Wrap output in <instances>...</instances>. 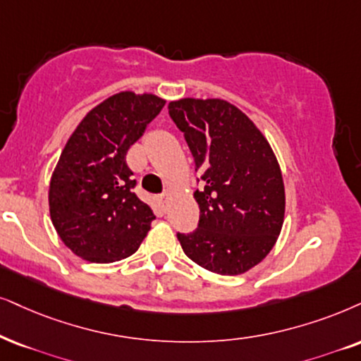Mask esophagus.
Masks as SVG:
<instances>
[{
  "mask_svg": "<svg viewBox=\"0 0 361 361\" xmlns=\"http://www.w3.org/2000/svg\"><path fill=\"white\" fill-rule=\"evenodd\" d=\"M170 196H171L170 191H165V193H163V195H159V196H158L159 203H161V204H166L168 202H170Z\"/></svg>",
  "mask_w": 361,
  "mask_h": 361,
  "instance_id": "obj_1",
  "label": "esophagus"
}]
</instances>
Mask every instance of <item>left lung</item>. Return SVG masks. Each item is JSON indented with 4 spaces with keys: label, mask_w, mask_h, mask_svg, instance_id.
I'll return each instance as SVG.
<instances>
[{
    "label": "left lung",
    "mask_w": 361,
    "mask_h": 361,
    "mask_svg": "<svg viewBox=\"0 0 361 361\" xmlns=\"http://www.w3.org/2000/svg\"><path fill=\"white\" fill-rule=\"evenodd\" d=\"M168 109L204 181L193 195L198 228L178 233L181 248L218 275L252 270L271 252L285 218V185L270 143L225 99L181 98Z\"/></svg>",
    "instance_id": "8db88e82"
}]
</instances>
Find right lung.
Wrapping results in <instances>:
<instances>
[{
	"mask_svg": "<svg viewBox=\"0 0 361 361\" xmlns=\"http://www.w3.org/2000/svg\"><path fill=\"white\" fill-rule=\"evenodd\" d=\"M165 103L152 93L113 94L86 113L63 148L49 181V216L86 262L130 257L152 228L153 209L135 195L126 153Z\"/></svg>",
	"mask_w": 361,
	"mask_h": 361,
	"instance_id": "right-lung-1",
	"label": "right lung"
}]
</instances>
